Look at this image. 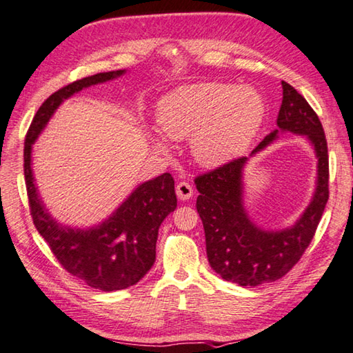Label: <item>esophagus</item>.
<instances>
[{
  "mask_svg": "<svg viewBox=\"0 0 353 353\" xmlns=\"http://www.w3.org/2000/svg\"><path fill=\"white\" fill-rule=\"evenodd\" d=\"M176 195H178V199L183 200V201H184V200H189L190 196L194 195V189H192V186H190L189 183L181 181V183L176 186Z\"/></svg>",
  "mask_w": 353,
  "mask_h": 353,
  "instance_id": "obj_1",
  "label": "esophagus"
}]
</instances>
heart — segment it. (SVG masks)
<instances>
[{"label":"heart","instance_id":"1","mask_svg":"<svg viewBox=\"0 0 353 353\" xmlns=\"http://www.w3.org/2000/svg\"><path fill=\"white\" fill-rule=\"evenodd\" d=\"M267 105L250 85L205 82L181 86L158 105L157 119L170 139L190 140L194 159L219 169L248 152L261 130ZM158 152H167L163 136L148 134Z\"/></svg>","mask_w":353,"mask_h":353}]
</instances>
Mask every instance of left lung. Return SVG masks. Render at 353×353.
Segmentation results:
<instances>
[{
  "label": "left lung",
  "mask_w": 353,
  "mask_h": 353,
  "mask_svg": "<svg viewBox=\"0 0 353 353\" xmlns=\"http://www.w3.org/2000/svg\"><path fill=\"white\" fill-rule=\"evenodd\" d=\"M282 105L277 128L251 152L195 180L196 211L205 228L206 254L211 268L225 281L240 287L274 282L292 270L316 231L329 200V154L319 117L292 85L282 82ZM283 132L304 135L317 154V183L306 211L293 225L268 230L257 225L244 203V165L250 157Z\"/></svg>",
  "instance_id": "left-lung-1"
}]
</instances>
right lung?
Wrapping results in <instances>:
<instances>
[{"instance_id":"right-lung-1","label":"right lung","mask_w":353,"mask_h":353,"mask_svg":"<svg viewBox=\"0 0 353 353\" xmlns=\"http://www.w3.org/2000/svg\"><path fill=\"white\" fill-rule=\"evenodd\" d=\"M125 72L127 70L99 72L55 91L37 111L24 142V178L37 231L68 273L101 292L132 287L150 271L157 259L159 226L176 209L175 181L170 173H163L138 184L99 223L86 228L70 226L54 219L41 199L34 176L32 150L48 122L66 99L92 85L119 79Z\"/></svg>"}]
</instances>
